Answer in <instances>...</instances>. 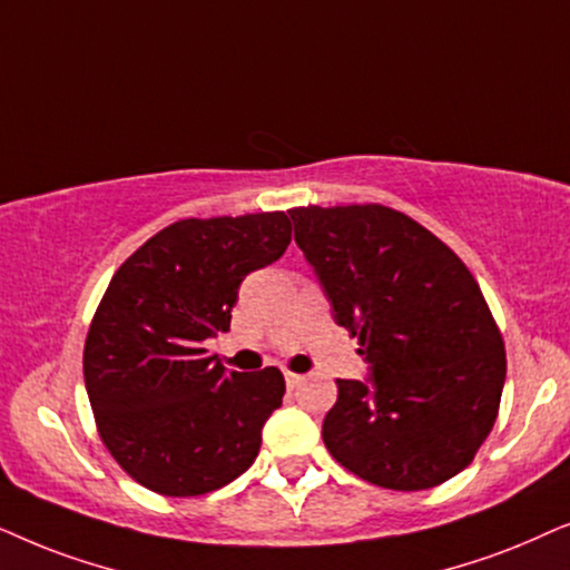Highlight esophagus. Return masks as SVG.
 Returning a JSON list of instances; mask_svg holds the SVG:
<instances>
[{
  "label": "esophagus",
  "instance_id": "esophagus-1",
  "mask_svg": "<svg viewBox=\"0 0 570 570\" xmlns=\"http://www.w3.org/2000/svg\"><path fill=\"white\" fill-rule=\"evenodd\" d=\"M284 377H286V385H289V389H297V385H299L302 381H305V375H299V373H289V370H286Z\"/></svg>",
  "mask_w": 570,
  "mask_h": 570
}]
</instances>
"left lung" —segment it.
<instances>
[{
	"label": "left lung",
	"instance_id": "obj_1",
	"mask_svg": "<svg viewBox=\"0 0 570 570\" xmlns=\"http://www.w3.org/2000/svg\"><path fill=\"white\" fill-rule=\"evenodd\" d=\"M333 321L370 381H336L331 456L389 490H428L472 464L495 424L505 348L480 284L435 234L385 206L292 208Z\"/></svg>",
	"mask_w": 570,
	"mask_h": 570
}]
</instances>
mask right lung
<instances>
[{"label":"right lung","instance_id":"right-lung-1","mask_svg":"<svg viewBox=\"0 0 570 570\" xmlns=\"http://www.w3.org/2000/svg\"><path fill=\"white\" fill-rule=\"evenodd\" d=\"M292 242L286 214L185 218L127 257L90 323L82 375L98 435L142 488L206 495L253 466L281 406V370L226 373L206 341L229 331L247 273Z\"/></svg>","mask_w":570,"mask_h":570}]
</instances>
